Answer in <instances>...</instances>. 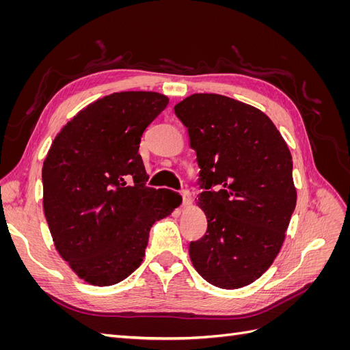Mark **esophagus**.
Returning a JSON list of instances; mask_svg holds the SVG:
<instances>
[{"label": "esophagus", "instance_id": "1", "mask_svg": "<svg viewBox=\"0 0 350 350\" xmlns=\"http://www.w3.org/2000/svg\"><path fill=\"white\" fill-rule=\"evenodd\" d=\"M181 196H183V207H187L189 203H191V194H189L188 189H183Z\"/></svg>", "mask_w": 350, "mask_h": 350}]
</instances>
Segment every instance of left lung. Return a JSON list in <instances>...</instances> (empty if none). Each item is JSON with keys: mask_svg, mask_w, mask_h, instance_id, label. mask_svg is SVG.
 <instances>
[{"mask_svg": "<svg viewBox=\"0 0 350 350\" xmlns=\"http://www.w3.org/2000/svg\"><path fill=\"white\" fill-rule=\"evenodd\" d=\"M174 111L197 153L207 216L189 258L213 286L243 288L271 266L296 206L288 144L266 113L221 94H191Z\"/></svg>", "mask_w": 350, "mask_h": 350, "instance_id": "8db88e82", "label": "left lung"}]
</instances>
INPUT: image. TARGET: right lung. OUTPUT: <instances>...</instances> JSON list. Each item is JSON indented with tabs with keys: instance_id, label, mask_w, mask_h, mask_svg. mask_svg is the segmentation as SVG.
Segmentation results:
<instances>
[{
	"instance_id": "add662e5",
	"label": "right lung",
	"mask_w": 350,
	"mask_h": 350,
	"mask_svg": "<svg viewBox=\"0 0 350 350\" xmlns=\"http://www.w3.org/2000/svg\"><path fill=\"white\" fill-rule=\"evenodd\" d=\"M169 99L121 92L98 99L64 125L42 167L44 211L55 248L80 279L111 286L142 264L154 221L181 196L146 183L142 135Z\"/></svg>"
}]
</instances>
